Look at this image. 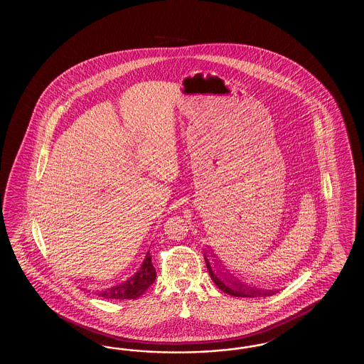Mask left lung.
Listing matches in <instances>:
<instances>
[{"mask_svg":"<svg viewBox=\"0 0 364 364\" xmlns=\"http://www.w3.org/2000/svg\"><path fill=\"white\" fill-rule=\"evenodd\" d=\"M205 258H206V257H205ZM206 266H208L210 277L214 281V284H215L223 292H225V294H232V296H236V297H255V296H258V294H259V296L260 294H264V296H266V294H267V296L274 294V291L266 292V291L254 289V288L247 287V285H244V284H237L236 281L229 285V284H226V282H230V281H228V279L224 281V279H221V278L218 277L217 274H214V272L211 270V266H210V263H208V258H206Z\"/></svg>","mask_w":364,"mask_h":364,"instance_id":"1","label":"left lung"}]
</instances>
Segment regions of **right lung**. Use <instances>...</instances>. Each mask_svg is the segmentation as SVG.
<instances>
[{"label": "right lung", "instance_id": "add662e5", "mask_svg": "<svg viewBox=\"0 0 364 364\" xmlns=\"http://www.w3.org/2000/svg\"><path fill=\"white\" fill-rule=\"evenodd\" d=\"M156 269L151 263L150 254L147 252L146 259L135 276H132L122 285H117L109 291H105L100 296L107 297V299H116V300L136 299L140 294H143L147 291V288L156 281Z\"/></svg>", "mask_w": 364, "mask_h": 364}]
</instances>
